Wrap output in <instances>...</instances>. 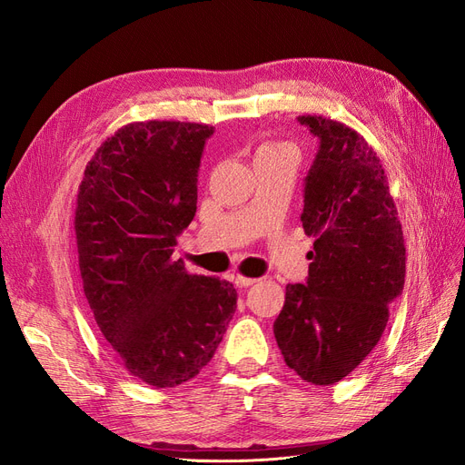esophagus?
<instances>
[{
	"label": "esophagus",
	"instance_id": "esophagus-1",
	"mask_svg": "<svg viewBox=\"0 0 465 465\" xmlns=\"http://www.w3.org/2000/svg\"><path fill=\"white\" fill-rule=\"evenodd\" d=\"M232 281H234L236 287H250V285H254L258 279H254V277H244V275H241V273H236V275H232Z\"/></svg>",
	"mask_w": 465,
	"mask_h": 465
}]
</instances>
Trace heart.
Instances as JSON below:
<instances>
[{"label": "heart", "mask_w": 465, "mask_h": 465, "mask_svg": "<svg viewBox=\"0 0 465 465\" xmlns=\"http://www.w3.org/2000/svg\"><path fill=\"white\" fill-rule=\"evenodd\" d=\"M285 149H292L291 145L287 143H279V142H265L260 145L258 153L256 154H262V153H277V151H285Z\"/></svg>", "instance_id": "1"}]
</instances>
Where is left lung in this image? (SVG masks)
Wrapping results in <instances>:
<instances>
[{
  "mask_svg": "<svg viewBox=\"0 0 465 465\" xmlns=\"http://www.w3.org/2000/svg\"><path fill=\"white\" fill-rule=\"evenodd\" d=\"M299 122L320 139L301 215L316 241L306 283L287 285L273 333L289 369L330 386L382 337L388 304L403 291L405 244L382 163L367 139L323 116Z\"/></svg>",
  "mask_w": 465,
  "mask_h": 465,
  "instance_id": "left-lung-1",
  "label": "left lung"
}]
</instances>
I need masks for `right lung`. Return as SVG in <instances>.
Here are the masks:
<instances>
[{
    "instance_id": "add662e5",
    "label": "right lung",
    "mask_w": 465,
    "mask_h": 465,
    "mask_svg": "<svg viewBox=\"0 0 465 465\" xmlns=\"http://www.w3.org/2000/svg\"><path fill=\"white\" fill-rule=\"evenodd\" d=\"M211 135L207 124H128L96 149L79 184L83 291L124 369L154 388L200 374L236 311L232 283L192 275L173 258L198 209Z\"/></svg>"
}]
</instances>
